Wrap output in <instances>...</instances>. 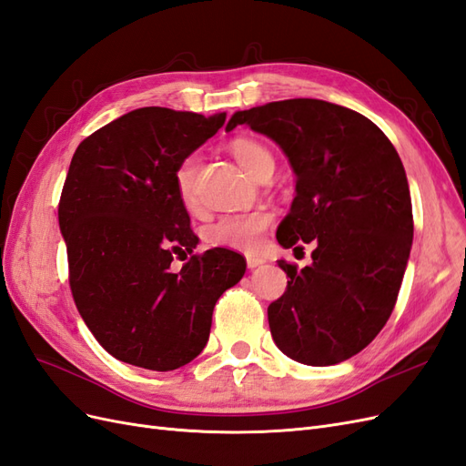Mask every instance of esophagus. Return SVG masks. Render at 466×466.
Listing matches in <instances>:
<instances>
[{"mask_svg":"<svg viewBox=\"0 0 466 466\" xmlns=\"http://www.w3.org/2000/svg\"><path fill=\"white\" fill-rule=\"evenodd\" d=\"M246 261H248V269H256V268H259V265L265 263L263 258H256V256H248Z\"/></svg>","mask_w":466,"mask_h":466,"instance_id":"1","label":"esophagus"}]
</instances>
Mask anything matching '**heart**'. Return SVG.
Returning a JSON list of instances; mask_svg holds the SVG:
<instances>
[{
	"mask_svg": "<svg viewBox=\"0 0 466 466\" xmlns=\"http://www.w3.org/2000/svg\"><path fill=\"white\" fill-rule=\"evenodd\" d=\"M232 154L236 162L242 166L244 171L254 177L258 169L265 164H273L271 152L259 142L240 138L232 142ZM197 171L198 157L195 154L187 156L179 164L176 171V187L179 193L181 203L187 208L197 207ZM273 222V215L269 210L259 208L244 212V215L222 217L215 224H210L205 230L207 244L215 248L228 249H254L261 242V236L269 228Z\"/></svg>",
	"mask_w": 466,
	"mask_h": 466,
	"instance_id": "obj_1",
	"label": "heart"
}]
</instances>
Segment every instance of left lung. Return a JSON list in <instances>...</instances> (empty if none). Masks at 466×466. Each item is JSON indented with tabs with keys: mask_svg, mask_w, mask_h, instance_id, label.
<instances>
[{
	"mask_svg": "<svg viewBox=\"0 0 466 466\" xmlns=\"http://www.w3.org/2000/svg\"><path fill=\"white\" fill-rule=\"evenodd\" d=\"M238 125L271 138L295 171L279 244L316 246L300 271L279 261L290 281L268 309L273 341L292 361L341 363L377 338L404 279L414 218L400 156L373 121L322 99L236 111L226 130Z\"/></svg>",
	"mask_w": 466,
	"mask_h": 466,
	"instance_id": "8db88e82",
	"label": "left lung"
}]
</instances>
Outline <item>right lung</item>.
I'll list each match as a JSON object with an SVG mask.
<instances>
[{"mask_svg":"<svg viewBox=\"0 0 466 466\" xmlns=\"http://www.w3.org/2000/svg\"><path fill=\"white\" fill-rule=\"evenodd\" d=\"M224 121L226 113L142 107L93 132L72 157L58 207L72 295L118 361L150 370L193 361L217 300L246 273L244 258L224 248L171 269L198 244L176 171Z\"/></svg>","mask_w":466,"mask_h":466,"instance_id":"1","label":"right lung"}]
</instances>
